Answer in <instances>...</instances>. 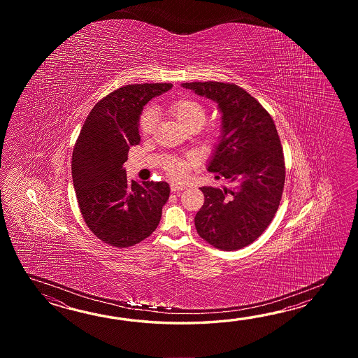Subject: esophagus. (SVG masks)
Returning a JSON list of instances; mask_svg holds the SVG:
<instances>
[{"label":"esophagus","mask_w":358,"mask_h":358,"mask_svg":"<svg viewBox=\"0 0 358 358\" xmlns=\"http://www.w3.org/2000/svg\"><path fill=\"white\" fill-rule=\"evenodd\" d=\"M170 187H171V190H173V192H180V190L185 189V187H184V185H180V184H174V182H173Z\"/></svg>","instance_id":"34e87169"}]
</instances>
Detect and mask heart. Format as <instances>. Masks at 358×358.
<instances>
[{"label": "heart", "mask_w": 358, "mask_h": 358, "mask_svg": "<svg viewBox=\"0 0 358 358\" xmlns=\"http://www.w3.org/2000/svg\"><path fill=\"white\" fill-rule=\"evenodd\" d=\"M170 113L174 115L178 122L182 124L185 129L189 128H201L206 122V108L197 99L182 97L174 101L170 107ZM156 122V110L148 107L139 117V130L142 134H150L152 131ZM190 169L189 160H176L168 165L169 176L176 179H184Z\"/></svg>", "instance_id": "heart-1"}]
</instances>
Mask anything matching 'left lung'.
I'll return each instance as SVG.
<instances>
[{"label": "left lung", "mask_w": 358, "mask_h": 358, "mask_svg": "<svg viewBox=\"0 0 358 358\" xmlns=\"http://www.w3.org/2000/svg\"><path fill=\"white\" fill-rule=\"evenodd\" d=\"M182 87L213 99L220 110V142L207 170L231 187H202L205 203L194 224L207 243L236 251L259 238L280 205L285 164L274 120L259 101L236 84L193 82Z\"/></svg>", "instance_id": "obj_1"}]
</instances>
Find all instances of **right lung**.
<instances>
[{"mask_svg":"<svg viewBox=\"0 0 358 358\" xmlns=\"http://www.w3.org/2000/svg\"><path fill=\"white\" fill-rule=\"evenodd\" d=\"M171 83L129 84L96 103L76 139L71 176L84 221L103 243L125 248L151 236L160 222L166 182H128L124 162L139 143L145 103Z\"/></svg>","mask_w":358,"mask_h":358,"instance_id":"1","label":"right lung"}]
</instances>
